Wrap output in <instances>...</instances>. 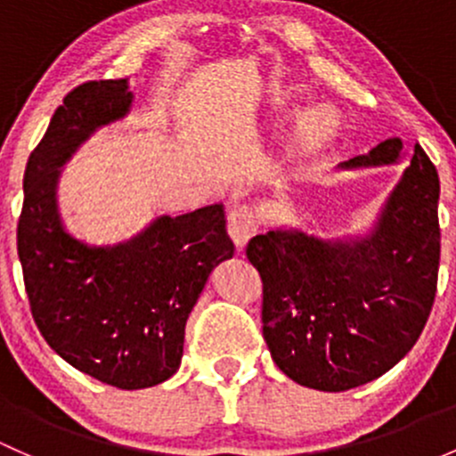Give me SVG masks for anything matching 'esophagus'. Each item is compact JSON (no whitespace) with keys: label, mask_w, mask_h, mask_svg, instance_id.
<instances>
[{"label":"esophagus","mask_w":456,"mask_h":456,"mask_svg":"<svg viewBox=\"0 0 456 456\" xmlns=\"http://www.w3.org/2000/svg\"><path fill=\"white\" fill-rule=\"evenodd\" d=\"M226 228H228V234H230V239H232L234 246L243 248L258 230L256 217H254V210L246 207V204H239V207H234L228 213Z\"/></svg>","instance_id":"34e87169"}]
</instances>
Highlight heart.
I'll return each instance as SVG.
<instances>
[{"label": "heart", "instance_id": "1", "mask_svg": "<svg viewBox=\"0 0 456 456\" xmlns=\"http://www.w3.org/2000/svg\"><path fill=\"white\" fill-rule=\"evenodd\" d=\"M300 86L287 85L276 86L272 91V106L278 110H289L296 106L302 97ZM341 126V115L335 106L315 104L297 117L296 130H293L291 151L293 154H311V151L324 148L328 141L337 134Z\"/></svg>", "mask_w": 456, "mask_h": 456}]
</instances>
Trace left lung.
I'll return each mask as SVG.
<instances>
[{"mask_svg": "<svg viewBox=\"0 0 456 456\" xmlns=\"http://www.w3.org/2000/svg\"><path fill=\"white\" fill-rule=\"evenodd\" d=\"M400 150V139H387L344 167L395 163ZM437 167L415 145L365 241L326 243L293 230L249 239L248 261L263 281V337L289 379L347 391L383 376L415 346L437 293Z\"/></svg>", "mask_w": 456, "mask_h": 456, "instance_id": "obj_1", "label": "left lung"}]
</instances>
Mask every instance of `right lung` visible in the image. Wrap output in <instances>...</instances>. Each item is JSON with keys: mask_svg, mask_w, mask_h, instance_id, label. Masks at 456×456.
I'll list each match as a JSON object with an SVG mask.
<instances>
[{"mask_svg": "<svg viewBox=\"0 0 456 456\" xmlns=\"http://www.w3.org/2000/svg\"><path fill=\"white\" fill-rule=\"evenodd\" d=\"M130 104L126 80H93L67 93L28 159L17 252L32 317L52 350L102 383L145 389L180 367L191 308L234 246L219 204L156 219L117 248H89L62 230L58 167Z\"/></svg>", "mask_w": 456, "mask_h": 456, "instance_id": "add662e5", "label": "right lung"}]
</instances>
